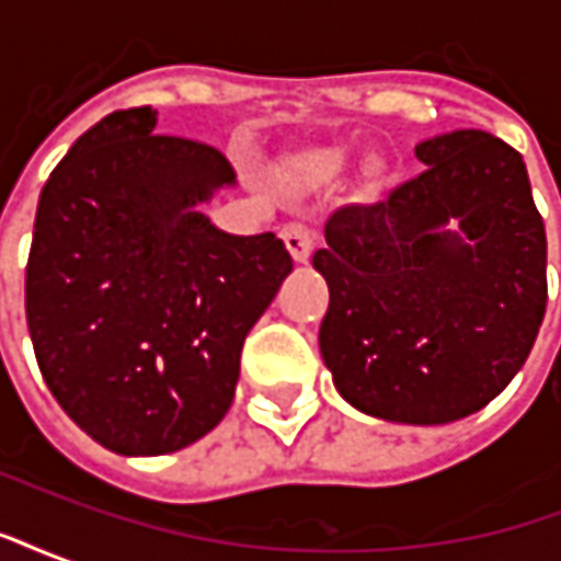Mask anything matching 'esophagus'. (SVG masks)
Wrapping results in <instances>:
<instances>
[{
  "label": "esophagus",
  "mask_w": 561,
  "mask_h": 561,
  "mask_svg": "<svg viewBox=\"0 0 561 561\" xmlns=\"http://www.w3.org/2000/svg\"><path fill=\"white\" fill-rule=\"evenodd\" d=\"M282 240H285V245H288V252H291V257L297 261V264H306V261H309L316 237H312V231L306 228L304 221H291V225H285V228H282Z\"/></svg>",
  "instance_id": "esophagus-1"
}]
</instances>
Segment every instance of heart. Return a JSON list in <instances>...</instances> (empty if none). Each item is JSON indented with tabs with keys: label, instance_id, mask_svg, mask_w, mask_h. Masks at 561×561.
<instances>
[{
	"label": "heart",
	"instance_id": "b5f03b06",
	"mask_svg": "<svg viewBox=\"0 0 561 561\" xmlns=\"http://www.w3.org/2000/svg\"><path fill=\"white\" fill-rule=\"evenodd\" d=\"M352 161V149L345 144H330V147H312L297 152L285 161V180L297 188H309V185H321L336 180Z\"/></svg>",
	"mask_w": 561,
	"mask_h": 561
}]
</instances>
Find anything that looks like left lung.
Here are the masks:
<instances>
[{
  "label": "left lung",
  "mask_w": 561,
  "mask_h": 561,
  "mask_svg": "<svg viewBox=\"0 0 561 561\" xmlns=\"http://www.w3.org/2000/svg\"><path fill=\"white\" fill-rule=\"evenodd\" d=\"M414 156L421 176L324 225L318 345L357 412L435 426L481 412L526 364L547 309V233L505 140L459 128Z\"/></svg>",
  "instance_id": "1"
}]
</instances>
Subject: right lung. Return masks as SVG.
Listing matches in <instances>:
<instances>
[{"label": "right lung", "instance_id": "1", "mask_svg": "<svg viewBox=\"0 0 561 561\" xmlns=\"http://www.w3.org/2000/svg\"><path fill=\"white\" fill-rule=\"evenodd\" d=\"M152 107L104 116L44 183L26 324L62 412L123 457H159L231 409L240 352L294 270L276 233L201 213L237 183L204 140L152 135Z\"/></svg>", "mask_w": 561, "mask_h": 561}]
</instances>
